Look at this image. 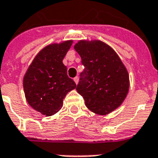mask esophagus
Instances as JSON below:
<instances>
[{
	"label": "esophagus",
	"instance_id": "1",
	"mask_svg": "<svg viewBox=\"0 0 158 158\" xmlns=\"http://www.w3.org/2000/svg\"><path fill=\"white\" fill-rule=\"evenodd\" d=\"M74 81L75 82V84H78V83H79V77L76 76L75 78H74Z\"/></svg>",
	"mask_w": 158,
	"mask_h": 158
}]
</instances>
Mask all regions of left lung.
Listing matches in <instances>:
<instances>
[{
	"label": "left lung",
	"instance_id": "left-lung-1",
	"mask_svg": "<svg viewBox=\"0 0 158 158\" xmlns=\"http://www.w3.org/2000/svg\"><path fill=\"white\" fill-rule=\"evenodd\" d=\"M74 50L84 66L76 90L87 107L99 115L119 107L126 98L130 80L127 69L115 51L98 40L79 41Z\"/></svg>",
	"mask_w": 158,
	"mask_h": 158
}]
</instances>
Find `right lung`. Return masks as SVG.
Segmentation results:
<instances>
[{
    "mask_svg": "<svg viewBox=\"0 0 158 158\" xmlns=\"http://www.w3.org/2000/svg\"><path fill=\"white\" fill-rule=\"evenodd\" d=\"M73 41L46 47L38 53L23 77V89L28 104L43 115L50 116L63 106V99L76 84L67 75L63 59Z\"/></svg>",
    "mask_w": 158,
    "mask_h": 158,
    "instance_id": "1",
    "label": "right lung"
}]
</instances>
